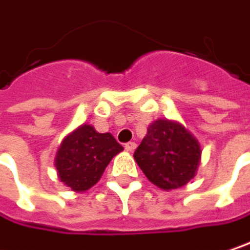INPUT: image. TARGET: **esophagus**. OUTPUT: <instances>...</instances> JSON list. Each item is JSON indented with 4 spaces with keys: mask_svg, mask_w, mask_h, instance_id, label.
I'll return each mask as SVG.
<instances>
[{
    "mask_svg": "<svg viewBox=\"0 0 250 250\" xmlns=\"http://www.w3.org/2000/svg\"><path fill=\"white\" fill-rule=\"evenodd\" d=\"M136 147H137V144L133 143V141H128V143H125V148L127 151H130V153H133V151L136 150Z\"/></svg>",
    "mask_w": 250,
    "mask_h": 250,
    "instance_id": "obj_1",
    "label": "esophagus"
}]
</instances>
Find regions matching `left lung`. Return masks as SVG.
<instances>
[{
  "label": "left lung",
  "instance_id": "left-lung-1",
  "mask_svg": "<svg viewBox=\"0 0 250 250\" xmlns=\"http://www.w3.org/2000/svg\"><path fill=\"white\" fill-rule=\"evenodd\" d=\"M201 147L180 123L157 120L134 151V160L146 177L163 189H175L188 183L198 168Z\"/></svg>",
  "mask_w": 250,
  "mask_h": 250
}]
</instances>
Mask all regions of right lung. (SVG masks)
<instances>
[{"label":"right lung","instance_id":"add662e5","mask_svg":"<svg viewBox=\"0 0 250 250\" xmlns=\"http://www.w3.org/2000/svg\"><path fill=\"white\" fill-rule=\"evenodd\" d=\"M123 150L110 133L83 125L63 140L55 160L61 181L76 192L93 187L110 160Z\"/></svg>","mask_w":250,"mask_h":250}]
</instances>
